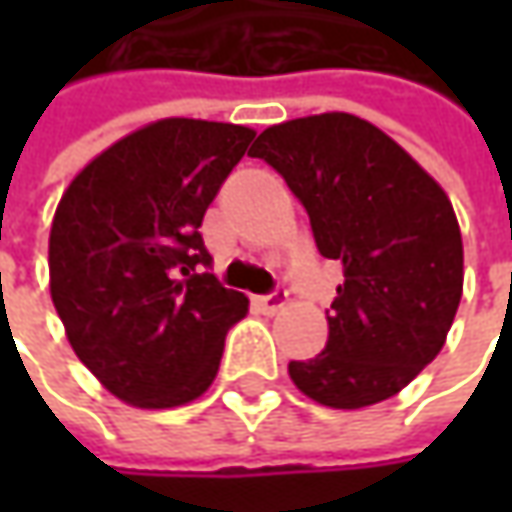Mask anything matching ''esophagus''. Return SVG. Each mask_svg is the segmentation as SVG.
Here are the masks:
<instances>
[{"instance_id": "34e87169", "label": "esophagus", "mask_w": 512, "mask_h": 512, "mask_svg": "<svg viewBox=\"0 0 512 512\" xmlns=\"http://www.w3.org/2000/svg\"><path fill=\"white\" fill-rule=\"evenodd\" d=\"M253 302H256L259 310H265V313H276V310H282V307H285L287 290L276 287V290H270V293H265V296H256Z\"/></svg>"}]
</instances>
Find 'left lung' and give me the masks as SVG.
<instances>
[{"instance_id": "1", "label": "left lung", "mask_w": 512, "mask_h": 512, "mask_svg": "<svg viewBox=\"0 0 512 512\" xmlns=\"http://www.w3.org/2000/svg\"><path fill=\"white\" fill-rule=\"evenodd\" d=\"M250 156L285 179L319 253L344 270L325 350L287 364L293 384L339 410L396 396L439 356L462 299V233L447 193L350 113L273 125Z\"/></svg>"}]
</instances>
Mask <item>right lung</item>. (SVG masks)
Returning a JSON list of instances; mask_svg holds the SVG:
<instances>
[{
	"instance_id": "obj_1",
	"label": "right lung",
	"mask_w": 512,
	"mask_h": 512,
	"mask_svg": "<svg viewBox=\"0 0 512 512\" xmlns=\"http://www.w3.org/2000/svg\"><path fill=\"white\" fill-rule=\"evenodd\" d=\"M253 130L162 119L119 139L65 190L50 227V296L70 347L113 396L176 407L202 396L245 293L199 233Z\"/></svg>"
}]
</instances>
